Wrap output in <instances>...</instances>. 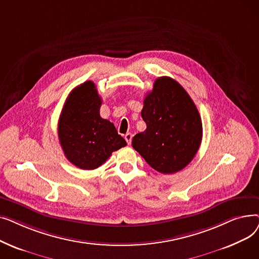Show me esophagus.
<instances>
[{"label":"esophagus","instance_id":"esophagus-1","mask_svg":"<svg viewBox=\"0 0 259 259\" xmlns=\"http://www.w3.org/2000/svg\"><path fill=\"white\" fill-rule=\"evenodd\" d=\"M125 140H126L127 144H128V145H130V144H131V141H132V134H131V133H127V134H125Z\"/></svg>","mask_w":259,"mask_h":259}]
</instances>
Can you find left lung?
<instances>
[{
  "label": "left lung",
  "mask_w": 259,
  "mask_h": 259,
  "mask_svg": "<svg viewBox=\"0 0 259 259\" xmlns=\"http://www.w3.org/2000/svg\"><path fill=\"white\" fill-rule=\"evenodd\" d=\"M147 128L134 135L132 147L154 170L171 174L184 169L198 151L202 124L187 91L169 76L156 78L144 100Z\"/></svg>",
  "instance_id": "8db88e82"
}]
</instances>
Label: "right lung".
<instances>
[{
	"instance_id": "obj_1",
	"label": "right lung",
	"mask_w": 259,
	"mask_h": 259,
	"mask_svg": "<svg viewBox=\"0 0 259 259\" xmlns=\"http://www.w3.org/2000/svg\"><path fill=\"white\" fill-rule=\"evenodd\" d=\"M102 99L93 81L75 87L65 102L58 134L65 156L83 170L97 169L126 141L114 125L100 115Z\"/></svg>"
}]
</instances>
